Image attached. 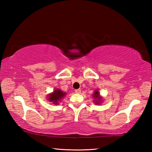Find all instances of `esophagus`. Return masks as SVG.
<instances>
[{
	"label": "esophagus",
	"mask_w": 152,
	"mask_h": 152,
	"mask_svg": "<svg viewBox=\"0 0 152 152\" xmlns=\"http://www.w3.org/2000/svg\"><path fill=\"white\" fill-rule=\"evenodd\" d=\"M75 92H76V93L80 94L81 92V90L80 89H76V90H75Z\"/></svg>",
	"instance_id": "obj_1"
}]
</instances>
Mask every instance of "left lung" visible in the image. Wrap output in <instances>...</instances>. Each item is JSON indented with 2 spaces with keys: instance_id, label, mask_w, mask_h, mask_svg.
Wrapping results in <instances>:
<instances>
[{
  "instance_id": "obj_1",
  "label": "left lung",
  "mask_w": 152,
  "mask_h": 152,
  "mask_svg": "<svg viewBox=\"0 0 152 152\" xmlns=\"http://www.w3.org/2000/svg\"><path fill=\"white\" fill-rule=\"evenodd\" d=\"M92 98H93V102L96 104H100L103 102V97L101 94L99 90H95L93 94H92Z\"/></svg>"
}]
</instances>
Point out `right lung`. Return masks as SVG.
Masks as SVG:
<instances>
[{"label": "right lung", "instance_id": "right-lung-1", "mask_svg": "<svg viewBox=\"0 0 152 152\" xmlns=\"http://www.w3.org/2000/svg\"><path fill=\"white\" fill-rule=\"evenodd\" d=\"M66 95V92H63L60 89H55L51 93L49 94L47 96V100L51 103L58 105L61 102L64 97Z\"/></svg>", "mask_w": 152, "mask_h": 152}]
</instances>
